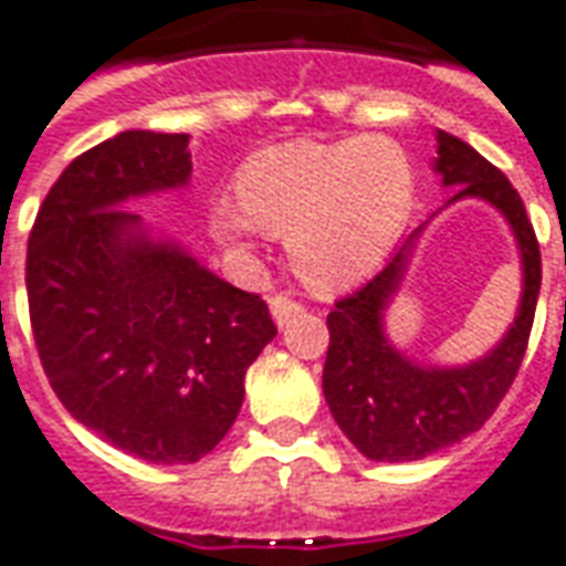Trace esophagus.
I'll use <instances>...</instances> for the list:
<instances>
[{"label": "esophagus", "instance_id": "esophagus-1", "mask_svg": "<svg viewBox=\"0 0 566 566\" xmlns=\"http://www.w3.org/2000/svg\"><path fill=\"white\" fill-rule=\"evenodd\" d=\"M298 311H301V301L289 298V295H274V298H271V313H274V323H277L280 328H283V325H286Z\"/></svg>", "mask_w": 566, "mask_h": 566}]
</instances>
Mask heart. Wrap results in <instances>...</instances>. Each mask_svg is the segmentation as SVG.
Returning <instances> with one entry per match:
<instances>
[{
  "mask_svg": "<svg viewBox=\"0 0 566 566\" xmlns=\"http://www.w3.org/2000/svg\"><path fill=\"white\" fill-rule=\"evenodd\" d=\"M241 201L213 205V229L232 243L286 232L289 255L316 289L349 286L389 255L419 196L410 150L386 135L289 142L250 156Z\"/></svg>",
  "mask_w": 566,
  "mask_h": 566,
  "instance_id": "b5f03b06",
  "label": "heart"
}]
</instances>
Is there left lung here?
<instances>
[{
  "label": "left lung",
  "mask_w": 566,
  "mask_h": 566,
  "mask_svg": "<svg viewBox=\"0 0 566 566\" xmlns=\"http://www.w3.org/2000/svg\"><path fill=\"white\" fill-rule=\"evenodd\" d=\"M434 168L443 177V187H455L449 201L482 198L506 217L522 250L525 289L518 316L501 344L464 368L416 365L382 332V311L401 286L407 255L422 226L403 238L379 274L334 301V311L328 313L332 340L323 368L325 401L340 431L370 461H416L480 431L522 368L537 311L543 265L522 196L501 168L449 132H437Z\"/></svg>",
  "instance_id": "left-lung-1"
}]
</instances>
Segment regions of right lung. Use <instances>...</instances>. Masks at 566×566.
I'll list each match as a JSON object with an SVG mask.
<instances>
[{"mask_svg":"<svg viewBox=\"0 0 566 566\" xmlns=\"http://www.w3.org/2000/svg\"><path fill=\"white\" fill-rule=\"evenodd\" d=\"M189 175V135L119 132L60 175L27 247L29 323L56 398L153 464H189L220 443L247 368L277 334L259 295L119 208Z\"/></svg>","mask_w":566,"mask_h":566,"instance_id":"obj_1","label":"right lung"}]
</instances>
